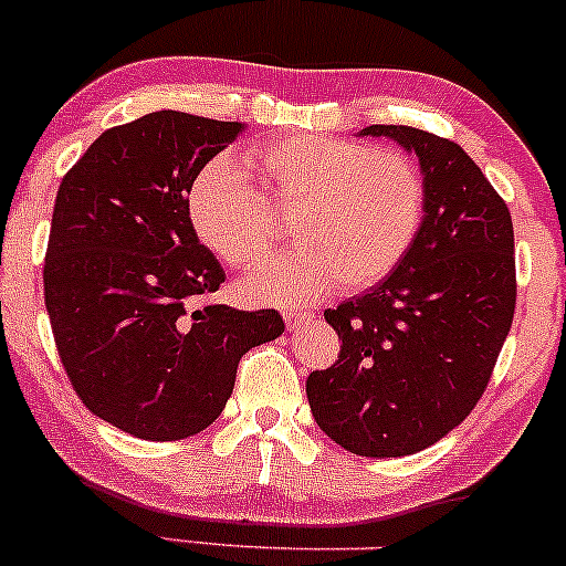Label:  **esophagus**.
<instances>
[{
	"label": "esophagus",
	"instance_id": "1",
	"mask_svg": "<svg viewBox=\"0 0 566 566\" xmlns=\"http://www.w3.org/2000/svg\"><path fill=\"white\" fill-rule=\"evenodd\" d=\"M282 316H284V324H287V329H297L301 324L314 319V311L311 308H284Z\"/></svg>",
	"mask_w": 566,
	"mask_h": 566
}]
</instances>
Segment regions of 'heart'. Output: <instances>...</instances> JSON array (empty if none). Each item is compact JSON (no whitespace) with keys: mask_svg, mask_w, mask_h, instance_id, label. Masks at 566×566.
Masks as SVG:
<instances>
[{"mask_svg":"<svg viewBox=\"0 0 566 566\" xmlns=\"http://www.w3.org/2000/svg\"><path fill=\"white\" fill-rule=\"evenodd\" d=\"M242 165L255 186L229 159L207 161L188 191V216L220 261L250 269L276 242L274 210L290 212L297 247L247 276L255 301L303 303L335 282L373 287L405 261L423 226V170L399 148L295 133L247 148Z\"/></svg>","mask_w":566,"mask_h":566,"instance_id":"b5f03b06","label":"heart"}]
</instances>
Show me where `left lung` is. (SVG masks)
I'll use <instances>...</instances> for the list:
<instances>
[{"mask_svg":"<svg viewBox=\"0 0 566 566\" xmlns=\"http://www.w3.org/2000/svg\"><path fill=\"white\" fill-rule=\"evenodd\" d=\"M361 135H388L418 154L426 218L391 276L324 311L340 354L308 375L305 394L343 450L401 458L447 437L486 391L516 308L513 223L454 140L407 125Z\"/></svg>","mask_w":566,"mask_h":566,"instance_id":"1","label":"left lung"}]
</instances>
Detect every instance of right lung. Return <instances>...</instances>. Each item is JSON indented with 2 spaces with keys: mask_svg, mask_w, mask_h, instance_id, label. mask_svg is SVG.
Listing matches in <instances>:
<instances>
[{
  "mask_svg": "<svg viewBox=\"0 0 566 566\" xmlns=\"http://www.w3.org/2000/svg\"><path fill=\"white\" fill-rule=\"evenodd\" d=\"M242 122L154 112L116 125L63 175L44 252L57 356L90 412L175 441L223 412L239 359L284 333L274 308L212 303L223 269L199 244L188 191Z\"/></svg>",
  "mask_w": 566,
  "mask_h": 566,
  "instance_id": "right-lung-1",
  "label": "right lung"
}]
</instances>
